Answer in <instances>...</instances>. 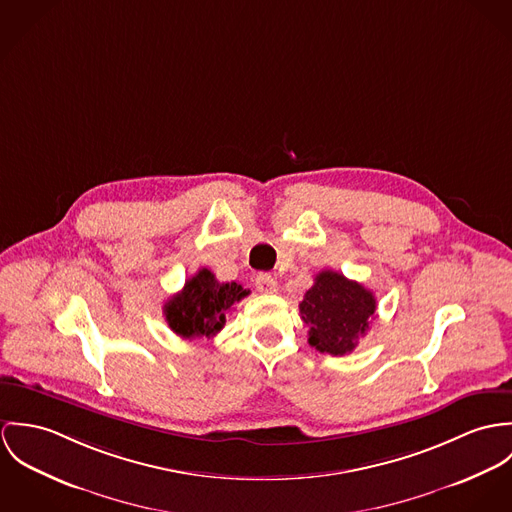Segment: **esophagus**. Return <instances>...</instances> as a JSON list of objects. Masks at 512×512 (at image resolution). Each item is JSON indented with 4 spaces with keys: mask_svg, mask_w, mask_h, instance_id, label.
Listing matches in <instances>:
<instances>
[{
    "mask_svg": "<svg viewBox=\"0 0 512 512\" xmlns=\"http://www.w3.org/2000/svg\"><path fill=\"white\" fill-rule=\"evenodd\" d=\"M255 286H257V290L263 292V294H275V292L279 290V283H277L275 277L269 275V273H259L257 279H255Z\"/></svg>",
    "mask_w": 512,
    "mask_h": 512,
    "instance_id": "esophagus-1",
    "label": "esophagus"
}]
</instances>
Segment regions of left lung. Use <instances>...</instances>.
<instances>
[{
    "mask_svg": "<svg viewBox=\"0 0 512 512\" xmlns=\"http://www.w3.org/2000/svg\"><path fill=\"white\" fill-rule=\"evenodd\" d=\"M298 308L304 324L310 326L308 343L320 353L345 355L367 334L377 300L363 284L336 271H322Z\"/></svg>",
    "mask_w": 512,
    "mask_h": 512,
    "instance_id": "left-lung-1",
    "label": "left lung"
}]
</instances>
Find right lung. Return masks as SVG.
<instances>
[{"label":"right lung","instance_id":"add662e5","mask_svg":"<svg viewBox=\"0 0 512 512\" xmlns=\"http://www.w3.org/2000/svg\"><path fill=\"white\" fill-rule=\"evenodd\" d=\"M249 294L237 283H220L212 271L200 269L184 288L165 302L169 328L184 340L212 338L224 324L233 304Z\"/></svg>","mask_w":512,"mask_h":512}]
</instances>
